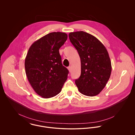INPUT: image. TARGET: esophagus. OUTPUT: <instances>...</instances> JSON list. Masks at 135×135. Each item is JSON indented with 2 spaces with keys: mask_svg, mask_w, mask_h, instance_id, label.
<instances>
[{
  "mask_svg": "<svg viewBox=\"0 0 135 135\" xmlns=\"http://www.w3.org/2000/svg\"><path fill=\"white\" fill-rule=\"evenodd\" d=\"M68 70H69V72H71V67L70 66H69L68 67Z\"/></svg>",
  "mask_w": 135,
  "mask_h": 135,
  "instance_id": "esophagus-1",
  "label": "esophagus"
}]
</instances>
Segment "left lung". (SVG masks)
Returning <instances> with one entry per match:
<instances>
[{
    "label": "left lung",
    "mask_w": 135,
    "mask_h": 135,
    "mask_svg": "<svg viewBox=\"0 0 135 135\" xmlns=\"http://www.w3.org/2000/svg\"><path fill=\"white\" fill-rule=\"evenodd\" d=\"M69 37L80 58L81 74L75 80L78 90L84 95L95 96L110 77L112 68L108 52L100 41L86 32H71Z\"/></svg>",
    "instance_id": "1"
}]
</instances>
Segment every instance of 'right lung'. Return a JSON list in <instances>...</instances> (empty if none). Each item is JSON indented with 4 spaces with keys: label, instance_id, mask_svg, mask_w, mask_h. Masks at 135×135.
Segmentation results:
<instances>
[{
    "label": "right lung",
    "instance_id": "right-lung-1",
    "mask_svg": "<svg viewBox=\"0 0 135 135\" xmlns=\"http://www.w3.org/2000/svg\"><path fill=\"white\" fill-rule=\"evenodd\" d=\"M67 37L65 33L51 32L35 41L28 50L25 61L26 76L42 98L57 95L67 79L69 71L63 66L59 51Z\"/></svg>",
    "mask_w": 135,
    "mask_h": 135
}]
</instances>
